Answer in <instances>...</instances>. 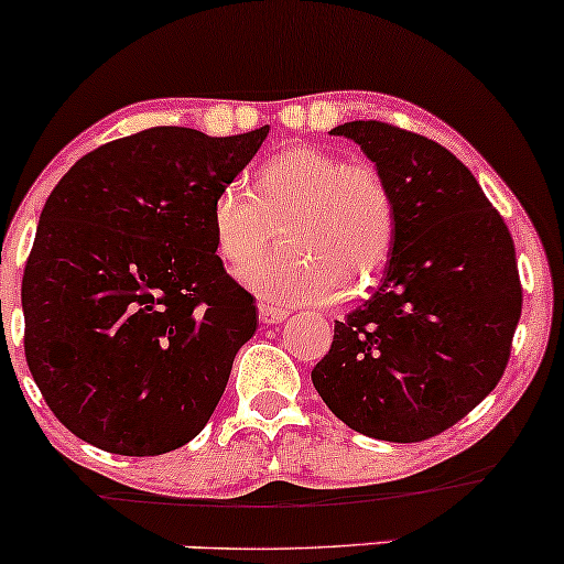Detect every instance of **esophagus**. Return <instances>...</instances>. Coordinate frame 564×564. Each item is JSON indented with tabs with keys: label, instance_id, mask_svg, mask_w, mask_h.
Listing matches in <instances>:
<instances>
[{
	"label": "esophagus",
	"instance_id": "1",
	"mask_svg": "<svg viewBox=\"0 0 564 564\" xmlns=\"http://www.w3.org/2000/svg\"><path fill=\"white\" fill-rule=\"evenodd\" d=\"M289 318V310L283 307H273V304H260V321L264 326H273V323H283Z\"/></svg>",
	"mask_w": 564,
	"mask_h": 564
}]
</instances>
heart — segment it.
<instances>
[{"mask_svg": "<svg viewBox=\"0 0 564 564\" xmlns=\"http://www.w3.org/2000/svg\"><path fill=\"white\" fill-rule=\"evenodd\" d=\"M283 225L286 246L246 264L241 283L270 304H328L364 294L394 241V198L377 166L315 145H291L230 185L212 206L217 254L243 264Z\"/></svg>", "mask_w": 564, "mask_h": 564, "instance_id": "b5f03b06", "label": "heart"}]
</instances>
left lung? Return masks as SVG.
Segmentation results:
<instances>
[{
  "mask_svg": "<svg viewBox=\"0 0 564 564\" xmlns=\"http://www.w3.org/2000/svg\"><path fill=\"white\" fill-rule=\"evenodd\" d=\"M394 198L384 278L334 323L313 368L323 403L360 435L419 443L494 392L522 313L514 241L480 183L448 148L422 134L347 121Z\"/></svg>",
  "mask_w": 564,
  "mask_h": 564,
  "instance_id": "1",
  "label": "left lung"
}]
</instances>
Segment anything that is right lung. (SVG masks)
<instances>
[{
    "mask_svg": "<svg viewBox=\"0 0 564 564\" xmlns=\"http://www.w3.org/2000/svg\"><path fill=\"white\" fill-rule=\"evenodd\" d=\"M268 132L153 127L82 156L50 193L23 273L25 360L84 443L159 456L215 413L257 307L217 257L212 206Z\"/></svg>",
    "mask_w": 564,
    "mask_h": 564,
    "instance_id": "1",
    "label": "right lung"
}]
</instances>
